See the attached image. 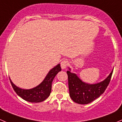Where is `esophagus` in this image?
I'll use <instances>...</instances> for the list:
<instances>
[{"label": "esophagus", "instance_id": "esophagus-1", "mask_svg": "<svg viewBox=\"0 0 122 122\" xmlns=\"http://www.w3.org/2000/svg\"><path fill=\"white\" fill-rule=\"evenodd\" d=\"M68 66V61L66 60H63L61 62V67L62 69H66L67 66Z\"/></svg>", "mask_w": 122, "mask_h": 122}]
</instances>
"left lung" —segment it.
Returning a JSON list of instances; mask_svg holds the SVG:
<instances>
[{
	"mask_svg": "<svg viewBox=\"0 0 122 122\" xmlns=\"http://www.w3.org/2000/svg\"><path fill=\"white\" fill-rule=\"evenodd\" d=\"M67 71L70 96L74 102L79 104H87L100 97L108 86L113 70L106 79L95 84L83 81L75 73Z\"/></svg>",
	"mask_w": 122,
	"mask_h": 122,
	"instance_id": "left-lung-1",
	"label": "left lung"
}]
</instances>
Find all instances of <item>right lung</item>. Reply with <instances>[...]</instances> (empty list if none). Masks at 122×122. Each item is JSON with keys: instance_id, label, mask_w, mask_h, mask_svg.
Listing matches in <instances>:
<instances>
[{"instance_id": "obj_1", "label": "right lung", "mask_w": 122, "mask_h": 122, "mask_svg": "<svg viewBox=\"0 0 122 122\" xmlns=\"http://www.w3.org/2000/svg\"><path fill=\"white\" fill-rule=\"evenodd\" d=\"M61 70L60 64H58L48 72L42 82L36 87L30 89L20 88L14 85L10 79L9 80L15 92L23 100L30 102H41L45 100L50 95L53 80L57 73Z\"/></svg>"}]
</instances>
